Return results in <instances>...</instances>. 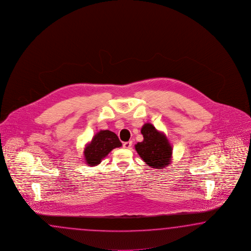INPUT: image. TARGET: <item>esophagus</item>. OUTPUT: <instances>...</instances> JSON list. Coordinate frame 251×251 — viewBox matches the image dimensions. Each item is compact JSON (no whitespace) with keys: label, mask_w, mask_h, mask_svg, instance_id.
<instances>
[{"label":"esophagus","mask_w":251,"mask_h":251,"mask_svg":"<svg viewBox=\"0 0 251 251\" xmlns=\"http://www.w3.org/2000/svg\"><path fill=\"white\" fill-rule=\"evenodd\" d=\"M132 147V142H125L124 144H123V148H126V149H129V148Z\"/></svg>","instance_id":"obj_1"}]
</instances>
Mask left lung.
I'll return each mask as SVG.
<instances>
[{
	"mask_svg": "<svg viewBox=\"0 0 251 251\" xmlns=\"http://www.w3.org/2000/svg\"><path fill=\"white\" fill-rule=\"evenodd\" d=\"M141 134L144 140L138 142L135 148L144 162L155 169L168 167L172 158L173 148L165 134L155 129L150 123L143 126Z\"/></svg>",
	"mask_w": 251,
	"mask_h": 251,
	"instance_id": "obj_1",
	"label": "left lung"
}]
</instances>
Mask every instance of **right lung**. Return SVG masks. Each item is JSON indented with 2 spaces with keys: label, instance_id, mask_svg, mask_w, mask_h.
Masks as SVG:
<instances>
[{
  "label": "right lung",
  "instance_id": "1",
  "mask_svg": "<svg viewBox=\"0 0 251 251\" xmlns=\"http://www.w3.org/2000/svg\"><path fill=\"white\" fill-rule=\"evenodd\" d=\"M121 146L122 143L114 132L101 130L84 148V162H86L89 167L97 166L114 148H120Z\"/></svg>",
  "mask_w": 251,
  "mask_h": 251
}]
</instances>
